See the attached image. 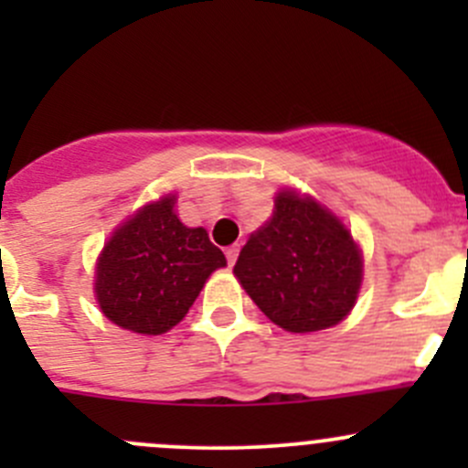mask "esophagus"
Here are the masks:
<instances>
[{"mask_svg": "<svg viewBox=\"0 0 468 468\" xmlns=\"http://www.w3.org/2000/svg\"><path fill=\"white\" fill-rule=\"evenodd\" d=\"M238 256H239V244H233V247L226 249V261H229L230 267H233L235 261H238Z\"/></svg>", "mask_w": 468, "mask_h": 468, "instance_id": "obj_1", "label": "esophagus"}]
</instances>
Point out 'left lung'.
<instances>
[{"mask_svg": "<svg viewBox=\"0 0 468 468\" xmlns=\"http://www.w3.org/2000/svg\"><path fill=\"white\" fill-rule=\"evenodd\" d=\"M273 217L235 262L253 303L290 333L339 324L357 299L362 256L337 217L310 197L278 192Z\"/></svg>", "mask_w": 468, "mask_h": 468, "instance_id": "left-lung-1", "label": "left lung"}]
</instances>
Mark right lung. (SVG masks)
Segmentation results:
<instances>
[{
  "label": "right lung",
  "instance_id": "add662e5",
  "mask_svg": "<svg viewBox=\"0 0 468 468\" xmlns=\"http://www.w3.org/2000/svg\"><path fill=\"white\" fill-rule=\"evenodd\" d=\"M219 267H226L221 249L204 229L183 226L174 215V197H165L112 233L99 258L94 292L112 324L160 335L186 317Z\"/></svg>",
  "mask_w": 468,
  "mask_h": 468
}]
</instances>
